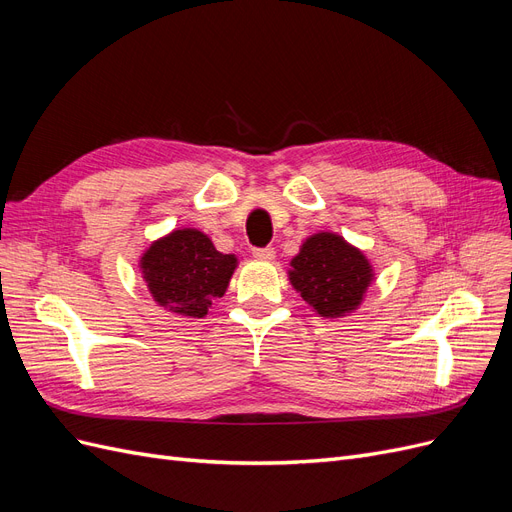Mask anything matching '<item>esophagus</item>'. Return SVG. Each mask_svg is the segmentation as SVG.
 I'll return each instance as SVG.
<instances>
[{"instance_id": "1", "label": "esophagus", "mask_w": 512, "mask_h": 512, "mask_svg": "<svg viewBox=\"0 0 512 512\" xmlns=\"http://www.w3.org/2000/svg\"><path fill=\"white\" fill-rule=\"evenodd\" d=\"M252 254L258 260H273L275 258V250L271 248V245H267V248H254Z\"/></svg>"}]
</instances>
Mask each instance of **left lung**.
I'll list each match as a JSON object with an SVG mask.
<instances>
[{"mask_svg": "<svg viewBox=\"0 0 512 512\" xmlns=\"http://www.w3.org/2000/svg\"><path fill=\"white\" fill-rule=\"evenodd\" d=\"M290 279L309 307L322 317H337L360 305L373 269L339 235L320 233L303 243L301 254L292 260Z\"/></svg>", "mask_w": 512, "mask_h": 512, "instance_id": "1", "label": "left lung"}]
</instances>
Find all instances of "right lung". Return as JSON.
I'll list each match as a JSON object with an SVG mask.
<instances>
[{
  "label": "right lung",
  "mask_w": 512,
  "mask_h": 512,
  "mask_svg": "<svg viewBox=\"0 0 512 512\" xmlns=\"http://www.w3.org/2000/svg\"><path fill=\"white\" fill-rule=\"evenodd\" d=\"M237 258L214 248L207 235L182 228L158 239L142 258L154 301L171 311L203 317L214 298L226 292Z\"/></svg>",
  "instance_id": "add662e5"
}]
</instances>
